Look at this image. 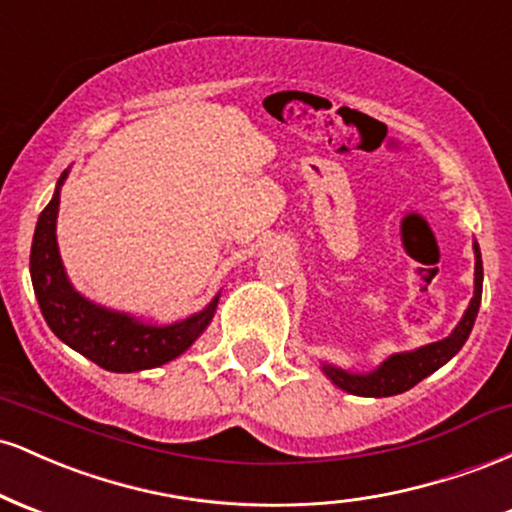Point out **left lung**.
I'll return each instance as SVG.
<instances>
[{
    "mask_svg": "<svg viewBox=\"0 0 512 512\" xmlns=\"http://www.w3.org/2000/svg\"><path fill=\"white\" fill-rule=\"evenodd\" d=\"M474 255H477V264H474V298L469 303L467 313L460 320V325L455 327V332L448 339L436 344L421 346V349L409 351V354H395L390 356L378 370L368 375H356L346 373L342 368L322 366L327 373V378L334 385L342 387V390L351 392V395L361 397H390L399 395V392H407L416 383L428 378L431 373H436L440 366L450 361L457 351L462 349V344L467 342L469 332H472L474 320H477L479 303H481V281H484V267H481V252L479 245L474 243Z\"/></svg>",
    "mask_w": 512,
    "mask_h": 512,
    "instance_id": "obj_1",
    "label": "left lung"
}]
</instances>
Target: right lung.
Wrapping results in <instances>:
<instances>
[{
	"label": "right lung",
	"instance_id": "1",
	"mask_svg": "<svg viewBox=\"0 0 512 512\" xmlns=\"http://www.w3.org/2000/svg\"><path fill=\"white\" fill-rule=\"evenodd\" d=\"M64 178H67V170L57 182L55 197L40 211L31 248L33 291L45 322L64 344L72 346L81 356L91 358L96 366L113 370V373H132V370L156 368L161 363L173 361L182 351L190 349L192 342L204 332V327L214 317L219 298H214L207 310L187 317V320L156 327L144 325L125 313L105 310L79 296L64 274L55 238Z\"/></svg>",
	"mask_w": 512,
	"mask_h": 512
}]
</instances>
